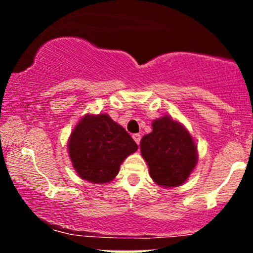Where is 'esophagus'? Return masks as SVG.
<instances>
[{
    "label": "esophagus",
    "instance_id": "34e87169",
    "mask_svg": "<svg viewBox=\"0 0 253 253\" xmlns=\"http://www.w3.org/2000/svg\"><path fill=\"white\" fill-rule=\"evenodd\" d=\"M133 139H134V141L136 144H140V139H141V135L138 134V133H135V134H133Z\"/></svg>",
    "mask_w": 253,
    "mask_h": 253
}]
</instances>
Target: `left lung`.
I'll return each instance as SVG.
<instances>
[{
	"mask_svg": "<svg viewBox=\"0 0 253 253\" xmlns=\"http://www.w3.org/2000/svg\"><path fill=\"white\" fill-rule=\"evenodd\" d=\"M152 132L143 136L141 155L157 184L178 187L197 163L196 145L187 129L171 118L155 120Z\"/></svg>",
	"mask_w": 253,
	"mask_h": 253,
	"instance_id": "left-lung-1",
	"label": "left lung"
}]
</instances>
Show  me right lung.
<instances>
[{"label": "right lung", "mask_w": 253, "mask_h": 253, "mask_svg": "<svg viewBox=\"0 0 253 253\" xmlns=\"http://www.w3.org/2000/svg\"><path fill=\"white\" fill-rule=\"evenodd\" d=\"M136 150L138 145L126 129L106 114L85 115L69 141V155L78 176L94 183L112 181L124 159Z\"/></svg>", "instance_id": "add662e5"}]
</instances>
